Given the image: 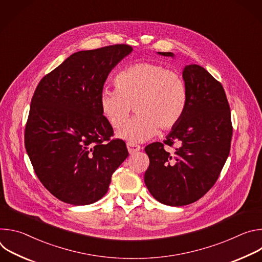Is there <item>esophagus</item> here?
I'll list each match as a JSON object with an SVG mask.
<instances>
[{
	"label": "esophagus",
	"instance_id": "1",
	"mask_svg": "<svg viewBox=\"0 0 262 262\" xmlns=\"http://www.w3.org/2000/svg\"><path fill=\"white\" fill-rule=\"evenodd\" d=\"M126 146H127V150H128V152H129L130 155H133V154L139 151L140 149H141V147H140L139 145L135 144V143H129V142H128V143L126 144Z\"/></svg>",
	"mask_w": 262,
	"mask_h": 262
}]
</instances>
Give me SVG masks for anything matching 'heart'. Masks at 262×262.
Masks as SVG:
<instances>
[{"label": "heart", "instance_id": "obj_1", "mask_svg": "<svg viewBox=\"0 0 262 262\" xmlns=\"http://www.w3.org/2000/svg\"><path fill=\"white\" fill-rule=\"evenodd\" d=\"M115 84V90H101L99 105L114 128L123 124L133 106L137 115L117 133L118 138L129 143L147 141L159 128L174 127L188 103V90L182 78L160 64H133L117 74Z\"/></svg>", "mask_w": 262, "mask_h": 262}]
</instances>
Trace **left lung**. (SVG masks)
Instances as JSON below:
<instances>
[{"label":"left lung","mask_w":262,"mask_h":262,"mask_svg":"<svg viewBox=\"0 0 262 262\" xmlns=\"http://www.w3.org/2000/svg\"><path fill=\"white\" fill-rule=\"evenodd\" d=\"M158 54L174 57L173 53ZM182 78L188 103L164 143L145 147L149 167L144 181L148 191L169 206L191 204L215 183L230 152V106L223 86L203 67L186 65ZM177 143L173 153L163 148Z\"/></svg>","instance_id":"1"}]
</instances>
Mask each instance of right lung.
<instances>
[{"label":"right lung","mask_w":262,"mask_h":262,"mask_svg":"<svg viewBox=\"0 0 262 262\" xmlns=\"http://www.w3.org/2000/svg\"><path fill=\"white\" fill-rule=\"evenodd\" d=\"M133 52L127 45L81 51L41 79L31 100L25 146L34 171L59 200L101 199L128 157L101 113L99 95L111 70Z\"/></svg>","instance_id":"1"}]
</instances>
